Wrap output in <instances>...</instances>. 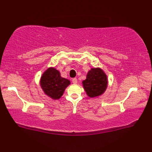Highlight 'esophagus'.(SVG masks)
Returning a JSON list of instances; mask_svg holds the SVG:
<instances>
[{
	"label": "esophagus",
	"mask_w": 152,
	"mask_h": 152,
	"mask_svg": "<svg viewBox=\"0 0 152 152\" xmlns=\"http://www.w3.org/2000/svg\"><path fill=\"white\" fill-rule=\"evenodd\" d=\"M72 82L73 83H76L77 82H78V80H77V78H74L72 79Z\"/></svg>",
	"instance_id": "obj_1"
}]
</instances>
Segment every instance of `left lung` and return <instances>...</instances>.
<instances>
[{
	"mask_svg": "<svg viewBox=\"0 0 152 152\" xmlns=\"http://www.w3.org/2000/svg\"><path fill=\"white\" fill-rule=\"evenodd\" d=\"M82 83L87 95L89 97H95L105 91L108 85L107 76L101 69L94 68L89 71Z\"/></svg>",
	"mask_w": 152,
	"mask_h": 152,
	"instance_id": "1",
	"label": "left lung"
}]
</instances>
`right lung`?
Listing matches in <instances>:
<instances>
[{"label":"right lung","instance_id":"obj_1","mask_svg":"<svg viewBox=\"0 0 152 152\" xmlns=\"http://www.w3.org/2000/svg\"><path fill=\"white\" fill-rule=\"evenodd\" d=\"M70 83L69 80L62 78L59 71L52 67L45 71L40 79V86L45 94L53 99H60Z\"/></svg>","mask_w":152,"mask_h":152}]
</instances>
